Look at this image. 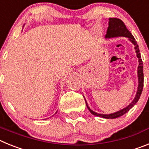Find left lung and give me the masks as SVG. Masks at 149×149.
<instances>
[{
	"label": "left lung",
	"mask_w": 149,
	"mask_h": 149,
	"mask_svg": "<svg viewBox=\"0 0 149 149\" xmlns=\"http://www.w3.org/2000/svg\"><path fill=\"white\" fill-rule=\"evenodd\" d=\"M108 25L109 27L107 28V30L106 36H105L106 39L124 36V37H127L134 45V48L136 50V56L139 59V66H138L137 70L138 83H139V84H138L137 92H136V96H135L134 99L133 100L132 102L128 106L123 108L122 110H119V111H117L116 113H113L111 114H100L98 113H95V112L93 111V110H92L89 108V107L88 106V104L86 100H85V101H86V104L88 110L93 115L97 116L99 117H102V118H105V119H116V118L120 117L122 116H123L124 114H125L127 111H129L134 105L136 104L138 100L139 99V97L141 95L143 88V80H144V76H143V64L141 59V55H140V53H139V46H138L137 43H136V40H135V39H134L132 34L131 33V32L127 30L126 26L125 25L124 22L122 20H120L119 18H109Z\"/></svg>",
	"instance_id": "8db88e82"
}]
</instances>
